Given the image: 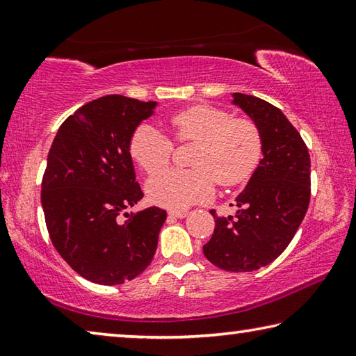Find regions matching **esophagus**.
Wrapping results in <instances>:
<instances>
[{"instance_id": "34e87169", "label": "esophagus", "mask_w": 356, "mask_h": 356, "mask_svg": "<svg viewBox=\"0 0 356 356\" xmlns=\"http://www.w3.org/2000/svg\"><path fill=\"white\" fill-rule=\"evenodd\" d=\"M168 215L174 216V218H185V216L188 215V212H184V210H170Z\"/></svg>"}]
</instances>
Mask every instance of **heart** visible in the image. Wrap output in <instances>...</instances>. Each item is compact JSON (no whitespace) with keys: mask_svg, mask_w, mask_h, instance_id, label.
<instances>
[{"mask_svg":"<svg viewBox=\"0 0 356 356\" xmlns=\"http://www.w3.org/2000/svg\"><path fill=\"white\" fill-rule=\"evenodd\" d=\"M174 138L196 141L193 166L197 170H166L149 180L146 191L156 206L180 210L207 201L220 185L245 182L261 159V135L256 125L209 105H195L170 119ZM130 154L147 174L170 163L172 143L150 124H141L130 138Z\"/></svg>","mask_w":356,"mask_h":356,"instance_id":"heart-1","label":"heart"}]
</instances>
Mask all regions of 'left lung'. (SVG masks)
I'll list each match as a JSON object with an SVG mask.
<instances>
[{
	"instance_id": "1",
	"label": "left lung",
	"mask_w": 356,
	"mask_h": 356,
	"mask_svg": "<svg viewBox=\"0 0 356 356\" xmlns=\"http://www.w3.org/2000/svg\"><path fill=\"white\" fill-rule=\"evenodd\" d=\"M261 135L262 159L243 191L237 212L216 216L204 256L226 272H254L273 262L291 243L311 196L308 147L284 113L254 95L232 94Z\"/></svg>"
}]
</instances>
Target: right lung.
<instances>
[{
    "mask_svg": "<svg viewBox=\"0 0 356 356\" xmlns=\"http://www.w3.org/2000/svg\"><path fill=\"white\" fill-rule=\"evenodd\" d=\"M156 102L105 95L64 120L47 156L42 209L56 251L95 284L136 278L155 254L166 212L149 207L119 213L143 200L130 138Z\"/></svg>",
    "mask_w": 356,
    "mask_h": 356,
    "instance_id": "right-lung-1",
    "label": "right lung"
}]
</instances>
